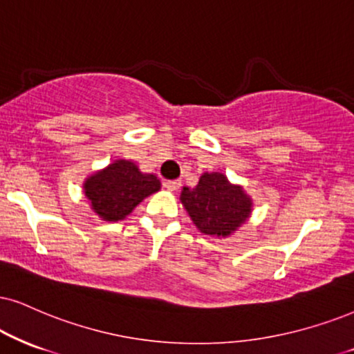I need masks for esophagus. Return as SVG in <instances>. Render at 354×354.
<instances>
[{
	"instance_id": "1",
	"label": "esophagus",
	"mask_w": 354,
	"mask_h": 354,
	"mask_svg": "<svg viewBox=\"0 0 354 354\" xmlns=\"http://www.w3.org/2000/svg\"><path fill=\"white\" fill-rule=\"evenodd\" d=\"M182 182L180 180H167L165 182V189H167L169 192H177L178 189H180Z\"/></svg>"
}]
</instances>
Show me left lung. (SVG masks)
Masks as SVG:
<instances>
[{
	"instance_id": "8db88e82",
	"label": "left lung",
	"mask_w": 354,
	"mask_h": 354,
	"mask_svg": "<svg viewBox=\"0 0 354 354\" xmlns=\"http://www.w3.org/2000/svg\"><path fill=\"white\" fill-rule=\"evenodd\" d=\"M180 202L194 225L210 236H230L248 220L251 198L220 172H205L197 187H184Z\"/></svg>"
}]
</instances>
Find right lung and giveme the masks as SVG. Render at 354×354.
I'll use <instances>...</instances> for the list:
<instances>
[{
	"instance_id": "right-lung-1",
	"label": "right lung",
	"mask_w": 354,
	"mask_h": 354,
	"mask_svg": "<svg viewBox=\"0 0 354 354\" xmlns=\"http://www.w3.org/2000/svg\"><path fill=\"white\" fill-rule=\"evenodd\" d=\"M91 210L104 221L124 220L144 198L160 190L154 174H142L133 160L118 159L84 184Z\"/></svg>"
}]
</instances>
